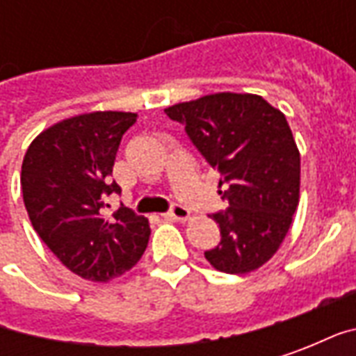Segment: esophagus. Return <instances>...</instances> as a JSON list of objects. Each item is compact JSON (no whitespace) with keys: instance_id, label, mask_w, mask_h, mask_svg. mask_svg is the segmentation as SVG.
Returning <instances> with one entry per match:
<instances>
[{"instance_id":"34e87169","label":"esophagus","mask_w":356,"mask_h":356,"mask_svg":"<svg viewBox=\"0 0 356 356\" xmlns=\"http://www.w3.org/2000/svg\"><path fill=\"white\" fill-rule=\"evenodd\" d=\"M163 217H168V219H175V221H186V219L191 217V211H188L185 206H181V204H173L170 211H168V213H163Z\"/></svg>"}]
</instances>
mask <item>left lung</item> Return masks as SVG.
Listing matches in <instances>:
<instances>
[{
    "label": "left lung",
    "mask_w": 356,
    "mask_h": 356,
    "mask_svg": "<svg viewBox=\"0 0 356 356\" xmlns=\"http://www.w3.org/2000/svg\"><path fill=\"white\" fill-rule=\"evenodd\" d=\"M185 125L206 162L219 171L229 208L213 213L219 246L209 265L229 275L252 273L276 254L299 204V150L286 116L263 97L213 93L163 110Z\"/></svg>",
    "instance_id": "obj_1"
}]
</instances>
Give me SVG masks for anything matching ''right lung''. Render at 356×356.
<instances>
[{
  "mask_svg": "<svg viewBox=\"0 0 356 356\" xmlns=\"http://www.w3.org/2000/svg\"><path fill=\"white\" fill-rule=\"evenodd\" d=\"M133 112H89L66 118L28 147L20 185L34 231L74 275L108 282L137 265L150 236L148 219L129 208L106 213L110 181Z\"/></svg>",
  "mask_w": 356,
  "mask_h": 356,
  "instance_id": "right-lung-1",
  "label": "right lung"
}]
</instances>
